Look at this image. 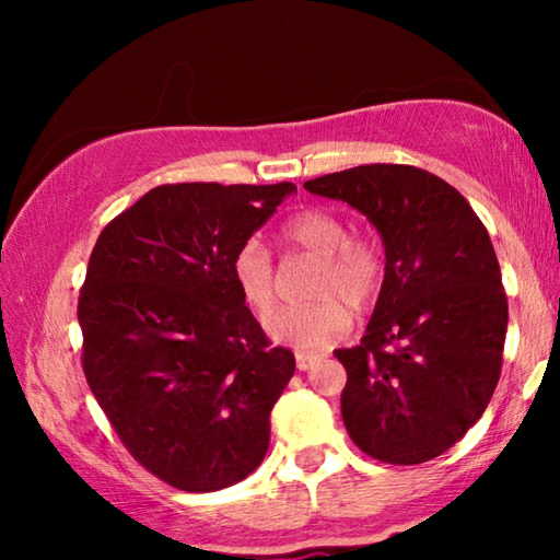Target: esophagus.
<instances>
[{"label":"esophagus","instance_id":"1","mask_svg":"<svg viewBox=\"0 0 560 560\" xmlns=\"http://www.w3.org/2000/svg\"><path fill=\"white\" fill-rule=\"evenodd\" d=\"M316 359H318L316 354H303V351H298V354H295V366L301 372H305V370H311L313 364H316Z\"/></svg>","mask_w":560,"mask_h":560}]
</instances>
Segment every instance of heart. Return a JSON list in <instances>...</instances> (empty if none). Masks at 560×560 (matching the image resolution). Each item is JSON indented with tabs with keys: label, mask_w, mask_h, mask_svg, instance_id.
<instances>
[{
	"label": "heart",
	"mask_w": 560,
	"mask_h": 560,
	"mask_svg": "<svg viewBox=\"0 0 560 560\" xmlns=\"http://www.w3.org/2000/svg\"><path fill=\"white\" fill-rule=\"evenodd\" d=\"M290 252L318 259L308 298L298 308H278L265 318L275 341L298 351H316L349 331L351 311L362 313L377 301L385 280V257L370 236H349L347 224L326 209H303L280 229ZM232 280L252 311L265 313L278 301V275L270 252L247 240L232 257Z\"/></svg>",
	"instance_id": "obj_1"
}]
</instances>
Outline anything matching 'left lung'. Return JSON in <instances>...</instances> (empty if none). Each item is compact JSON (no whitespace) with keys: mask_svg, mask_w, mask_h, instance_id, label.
Wrapping results in <instances>:
<instances>
[{"mask_svg":"<svg viewBox=\"0 0 560 560\" xmlns=\"http://www.w3.org/2000/svg\"><path fill=\"white\" fill-rule=\"evenodd\" d=\"M362 211L385 244V280L347 370L343 425L364 454L423 464L487 410L500 382L508 295L469 201L412 165H359L303 183Z\"/></svg>","mask_w":560,"mask_h":560,"instance_id":"8db88e82","label":"left lung"}]
</instances>
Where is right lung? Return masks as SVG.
Masks as SVG:
<instances>
[{"label":"right lung","instance_id":"obj_1","mask_svg":"<svg viewBox=\"0 0 560 560\" xmlns=\"http://www.w3.org/2000/svg\"><path fill=\"white\" fill-rule=\"evenodd\" d=\"M293 183L158 186L112 219L79 298L83 374L129 454L183 492L262 464L295 372L232 280V257Z\"/></svg>","mask_w":560,"mask_h":560}]
</instances>
